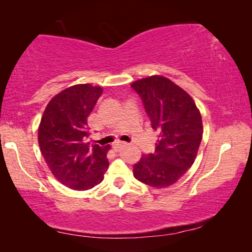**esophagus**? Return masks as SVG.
<instances>
[{"instance_id":"esophagus-1","label":"esophagus","mask_w":252,"mask_h":252,"mask_svg":"<svg viewBox=\"0 0 252 252\" xmlns=\"http://www.w3.org/2000/svg\"><path fill=\"white\" fill-rule=\"evenodd\" d=\"M126 143H122V142H116V143L113 144V149L115 150V151L122 150V149H124V147H126Z\"/></svg>"}]
</instances>
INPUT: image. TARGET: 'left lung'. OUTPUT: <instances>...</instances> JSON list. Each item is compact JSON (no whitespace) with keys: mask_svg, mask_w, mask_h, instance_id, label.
<instances>
[{"mask_svg":"<svg viewBox=\"0 0 252 252\" xmlns=\"http://www.w3.org/2000/svg\"><path fill=\"white\" fill-rule=\"evenodd\" d=\"M158 132L154 153L144 154L133 165V176L154 188L177 182L192 166L203 138L202 116L192 98L161 76L131 84Z\"/></svg>","mask_w":252,"mask_h":252,"instance_id":"left-lung-1","label":"left lung"}]
</instances>
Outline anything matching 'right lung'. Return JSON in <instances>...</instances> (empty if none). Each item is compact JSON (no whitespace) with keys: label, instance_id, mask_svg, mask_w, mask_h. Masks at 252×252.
<instances>
[{"label":"right lung","instance_id":"1","mask_svg":"<svg viewBox=\"0 0 252 252\" xmlns=\"http://www.w3.org/2000/svg\"><path fill=\"white\" fill-rule=\"evenodd\" d=\"M102 94L90 84L68 87L50 100L40 122L38 140L54 176L70 189H92L108 168L109 146L89 142L87 117Z\"/></svg>","mask_w":252,"mask_h":252}]
</instances>
